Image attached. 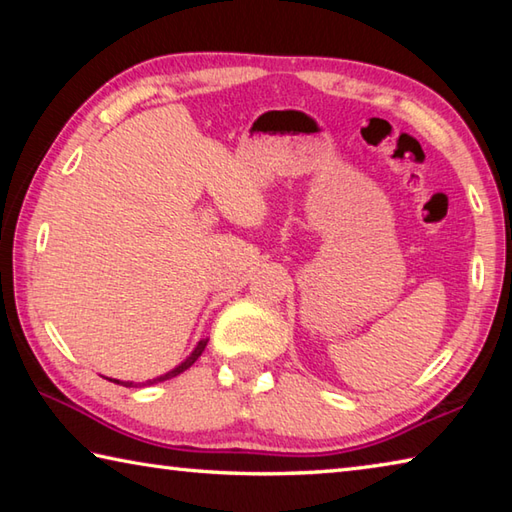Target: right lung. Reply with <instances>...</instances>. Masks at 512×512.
I'll return each instance as SVG.
<instances>
[{"instance_id":"1","label":"right lung","mask_w":512,"mask_h":512,"mask_svg":"<svg viewBox=\"0 0 512 512\" xmlns=\"http://www.w3.org/2000/svg\"><path fill=\"white\" fill-rule=\"evenodd\" d=\"M205 345H207V339H203L201 343H198L196 345V350L192 352V354H189V357L183 361V363H180V366L178 368H173L171 372H167V375H162V377H158V379H149V381H146V384H158V381H164V379H171V377H176V375H180V372H185L187 368H192L194 366V361L198 359V357H201V354H203V350H205ZM117 381V379H115ZM117 384H121V381H117ZM124 386H137V384H133V381H124Z\"/></svg>"}]
</instances>
